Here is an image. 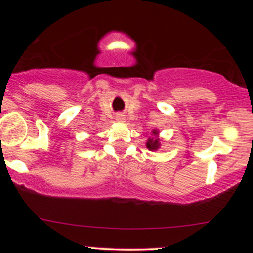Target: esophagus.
Wrapping results in <instances>:
<instances>
[{"label": "esophagus", "instance_id": "1", "mask_svg": "<svg viewBox=\"0 0 253 253\" xmlns=\"http://www.w3.org/2000/svg\"><path fill=\"white\" fill-rule=\"evenodd\" d=\"M117 119H118V120H123V119H124V118H123V117H121V115H119V117H118Z\"/></svg>", "mask_w": 253, "mask_h": 253}]
</instances>
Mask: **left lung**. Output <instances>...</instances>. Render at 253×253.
<instances>
[{
  "instance_id": "left-lung-1",
  "label": "left lung",
  "mask_w": 253,
  "mask_h": 253,
  "mask_svg": "<svg viewBox=\"0 0 253 253\" xmlns=\"http://www.w3.org/2000/svg\"><path fill=\"white\" fill-rule=\"evenodd\" d=\"M153 135L149 138V140H147L146 143V146L147 149L151 150V151H156L157 149L159 147V139H158V132L157 130H153Z\"/></svg>"
}]
</instances>
